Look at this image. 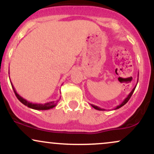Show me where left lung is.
Returning <instances> with one entry per match:
<instances>
[{"label": "left lung", "instance_id": "obj_1", "mask_svg": "<svg viewBox=\"0 0 154 154\" xmlns=\"http://www.w3.org/2000/svg\"><path fill=\"white\" fill-rule=\"evenodd\" d=\"M137 82H138V79H137ZM136 86H137V85H136L135 86V88H134L132 90V91L130 92V94H129V95H128V97H127V98H125V99L123 100V101H122V103L121 104H119V105H118L117 106H116V107L115 109H119V108H121L122 106H123L125 105V104H126L127 103H128V100H130V98H131V96H132V93H133L134 91H135V89ZM91 106H93V108H94L95 109H96V110H99V111H103V110H105V109H101V108H100V107L97 106L93 105V104H91Z\"/></svg>", "mask_w": 154, "mask_h": 154}]
</instances>
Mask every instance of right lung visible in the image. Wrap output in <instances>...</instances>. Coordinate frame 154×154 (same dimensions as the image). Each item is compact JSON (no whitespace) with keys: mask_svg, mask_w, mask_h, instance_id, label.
<instances>
[{"mask_svg":"<svg viewBox=\"0 0 154 154\" xmlns=\"http://www.w3.org/2000/svg\"><path fill=\"white\" fill-rule=\"evenodd\" d=\"M8 74H9V72H8ZM11 84L12 88H13L14 91L16 96H17V98H18L19 101H20L21 103H22L24 105L26 106L27 107L30 108V109H35V110H48V109H53V108L56 106L57 105L58 101H59V100H56V101H50V102H47V103H31V102L28 101V100H26V99H24V98H23L22 96H20V95H19L18 93H17V91H16L15 88H14L13 85H12V82H11Z\"/></svg>","mask_w":154,"mask_h":154,"instance_id":"obj_1","label":"right lung"}]
</instances>
